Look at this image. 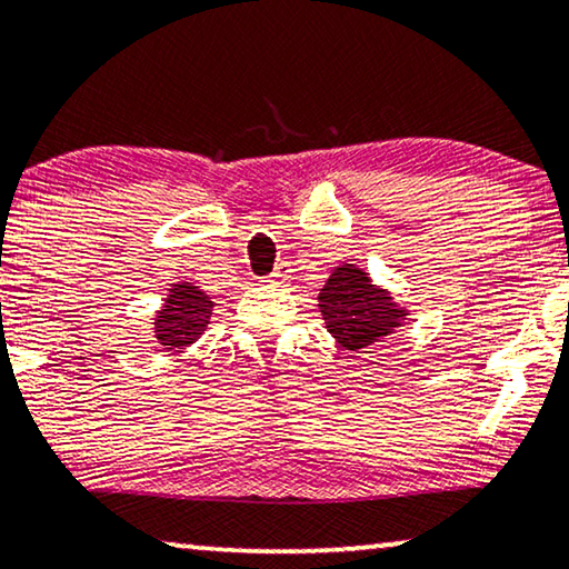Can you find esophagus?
Instances as JSON below:
<instances>
[{
    "label": "esophagus",
    "mask_w": 569,
    "mask_h": 569,
    "mask_svg": "<svg viewBox=\"0 0 569 569\" xmlns=\"http://www.w3.org/2000/svg\"><path fill=\"white\" fill-rule=\"evenodd\" d=\"M288 276H291V268H288L286 263H278L276 268H273V273H270V278H273V281H288Z\"/></svg>",
    "instance_id": "34e87169"
}]
</instances>
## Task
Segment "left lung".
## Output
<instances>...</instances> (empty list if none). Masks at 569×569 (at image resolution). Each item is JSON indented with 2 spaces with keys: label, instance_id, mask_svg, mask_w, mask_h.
<instances>
[{
  "label": "left lung",
  "instance_id": "obj_1",
  "mask_svg": "<svg viewBox=\"0 0 569 569\" xmlns=\"http://www.w3.org/2000/svg\"><path fill=\"white\" fill-rule=\"evenodd\" d=\"M319 309L331 337L349 351H365L377 345L405 319V309L392 301V296L351 263L339 266L323 283Z\"/></svg>",
  "mask_w": 569,
  "mask_h": 569
}]
</instances>
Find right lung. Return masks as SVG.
Listing matches in <instances>:
<instances>
[{
    "label": "right lung",
    "mask_w": 569,
    "mask_h": 569,
    "mask_svg": "<svg viewBox=\"0 0 569 569\" xmlns=\"http://www.w3.org/2000/svg\"><path fill=\"white\" fill-rule=\"evenodd\" d=\"M210 296L200 291V286L182 283L169 288V299L157 317V339L167 351H179L200 339L212 313Z\"/></svg>",
    "instance_id": "1"
}]
</instances>
